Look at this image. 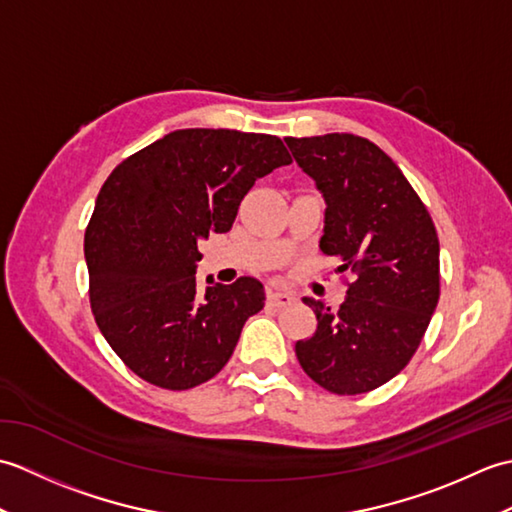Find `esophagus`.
Masks as SVG:
<instances>
[{
    "instance_id": "34e87169",
    "label": "esophagus",
    "mask_w": 512,
    "mask_h": 512,
    "mask_svg": "<svg viewBox=\"0 0 512 512\" xmlns=\"http://www.w3.org/2000/svg\"><path fill=\"white\" fill-rule=\"evenodd\" d=\"M292 303V295H288V292H279V290H268L266 295V306L273 308V310H281L286 308Z\"/></svg>"
}]
</instances>
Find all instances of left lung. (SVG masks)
<instances>
[{
  "instance_id": "left-lung-1",
  "label": "left lung",
  "mask_w": 512,
  "mask_h": 512,
  "mask_svg": "<svg viewBox=\"0 0 512 512\" xmlns=\"http://www.w3.org/2000/svg\"><path fill=\"white\" fill-rule=\"evenodd\" d=\"M325 204L321 250L350 270L339 310L303 299L317 314L297 341L314 383L339 396L372 391L416 354L440 299V242L427 206L383 149L354 134L286 138Z\"/></svg>"
}]
</instances>
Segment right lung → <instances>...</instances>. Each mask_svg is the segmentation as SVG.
<instances>
[{"label": "right lung", "mask_w": 512, "mask_h": 512, "mask_svg": "<svg viewBox=\"0 0 512 512\" xmlns=\"http://www.w3.org/2000/svg\"><path fill=\"white\" fill-rule=\"evenodd\" d=\"M290 162L277 136L178 129L110 173L85 228L90 306L136 376L182 391L228 363L246 319L264 308V286L209 279L200 297L198 244L231 231L255 180Z\"/></svg>", "instance_id": "1"}]
</instances>
